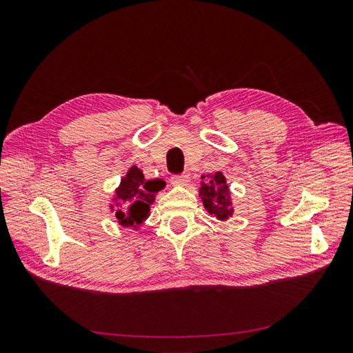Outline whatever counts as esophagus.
Wrapping results in <instances>:
<instances>
[{
  "instance_id": "obj_1",
  "label": "esophagus",
  "mask_w": 353,
  "mask_h": 353,
  "mask_svg": "<svg viewBox=\"0 0 353 353\" xmlns=\"http://www.w3.org/2000/svg\"><path fill=\"white\" fill-rule=\"evenodd\" d=\"M188 183H190V176L187 174L174 175L172 178H170V184L175 187H187Z\"/></svg>"
}]
</instances>
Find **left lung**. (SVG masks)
<instances>
[{"label":"left lung","instance_id":"1","mask_svg":"<svg viewBox=\"0 0 353 353\" xmlns=\"http://www.w3.org/2000/svg\"><path fill=\"white\" fill-rule=\"evenodd\" d=\"M200 185L199 197L205 209L219 221L230 219L234 213V206L230 185L223 174L218 170L215 174L201 175Z\"/></svg>","mask_w":353,"mask_h":353}]
</instances>
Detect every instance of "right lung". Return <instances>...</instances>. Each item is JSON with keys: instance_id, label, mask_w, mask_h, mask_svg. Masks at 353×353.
I'll return each instance as SVG.
<instances>
[{"instance_id": "1", "label": "right lung", "mask_w": 353, "mask_h": 353, "mask_svg": "<svg viewBox=\"0 0 353 353\" xmlns=\"http://www.w3.org/2000/svg\"><path fill=\"white\" fill-rule=\"evenodd\" d=\"M162 183V179H145L143 170L137 165L128 169L119 185L114 188L112 203H109L110 213H114L122 228L135 231L141 228L150 216L156 194L163 188Z\"/></svg>"}]
</instances>
